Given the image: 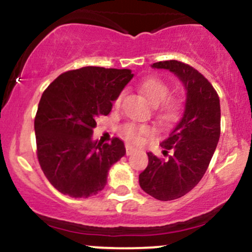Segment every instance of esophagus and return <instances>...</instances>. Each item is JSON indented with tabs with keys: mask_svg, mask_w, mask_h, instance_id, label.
Returning <instances> with one entry per match:
<instances>
[{
	"mask_svg": "<svg viewBox=\"0 0 252 252\" xmlns=\"http://www.w3.org/2000/svg\"><path fill=\"white\" fill-rule=\"evenodd\" d=\"M134 152H135V149H134L133 146H131V145H126V154L128 155H133Z\"/></svg>",
	"mask_w": 252,
	"mask_h": 252,
	"instance_id": "34e87169",
	"label": "esophagus"
}]
</instances>
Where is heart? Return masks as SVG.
I'll list each match as a JSON object with an SVG mask.
<instances>
[{"instance_id": "b5f03b06", "label": "heart", "mask_w": 252, "mask_h": 252, "mask_svg": "<svg viewBox=\"0 0 252 252\" xmlns=\"http://www.w3.org/2000/svg\"><path fill=\"white\" fill-rule=\"evenodd\" d=\"M141 93L154 106H157V118L163 124H172L177 122L182 112V103L177 98H167L169 86L158 78H149L140 85ZM123 94H119L114 100V106L119 107ZM122 135L128 141L140 144L156 134V129L147 124L126 123L121 128Z\"/></svg>"}]
</instances>
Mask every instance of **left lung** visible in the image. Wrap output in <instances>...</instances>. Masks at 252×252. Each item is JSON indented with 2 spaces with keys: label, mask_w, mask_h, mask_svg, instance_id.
Listing matches in <instances>:
<instances>
[{
  "label": "left lung",
  "mask_w": 252,
  "mask_h": 252,
  "mask_svg": "<svg viewBox=\"0 0 252 252\" xmlns=\"http://www.w3.org/2000/svg\"><path fill=\"white\" fill-rule=\"evenodd\" d=\"M154 68L168 69L187 90L182 119L162 141L163 159L149 152V164L139 175L141 189L161 201L179 199L194 189L208 168L220 135V97L212 84L195 68L179 61H163ZM172 151L168 155V150Z\"/></svg>",
  "instance_id": "obj_1"
}]
</instances>
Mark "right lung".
Returning a JSON list of instances; mask_svg holds the SVG:
<instances>
[{
    "label": "right lung",
    "mask_w": 252,
    "mask_h": 252,
    "mask_svg": "<svg viewBox=\"0 0 252 252\" xmlns=\"http://www.w3.org/2000/svg\"><path fill=\"white\" fill-rule=\"evenodd\" d=\"M131 78L130 69L83 67L62 73L44 91L34 121L36 155L60 192L75 199L97 194L126 155L121 139L102 145L91 136L96 118L110 113Z\"/></svg>",
    "instance_id": "right-lung-1"
}]
</instances>
